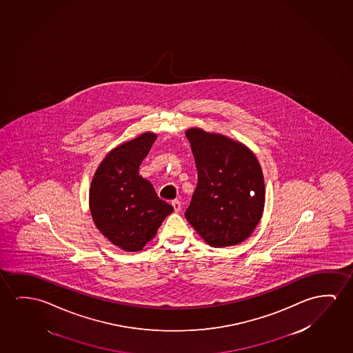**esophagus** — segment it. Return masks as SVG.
I'll list each match as a JSON object with an SVG mask.
<instances>
[{"label":"esophagus","instance_id":"obj_1","mask_svg":"<svg viewBox=\"0 0 353 353\" xmlns=\"http://www.w3.org/2000/svg\"><path fill=\"white\" fill-rule=\"evenodd\" d=\"M171 205L174 206V212H179L182 209V205H181V201H179V200H174Z\"/></svg>","mask_w":353,"mask_h":353}]
</instances>
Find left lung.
Masks as SVG:
<instances>
[{
	"mask_svg": "<svg viewBox=\"0 0 353 353\" xmlns=\"http://www.w3.org/2000/svg\"><path fill=\"white\" fill-rule=\"evenodd\" d=\"M198 170V184L185 219L214 248L245 241L260 222L265 182L259 160L244 144L230 138L185 131Z\"/></svg>",
	"mask_w": 353,
	"mask_h": 353,
	"instance_id": "obj_1",
	"label": "left lung"
}]
</instances>
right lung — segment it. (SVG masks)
I'll return each mask as SVG.
<instances>
[{"label": "right lung", "instance_id": "add662e5", "mask_svg": "<svg viewBox=\"0 0 353 353\" xmlns=\"http://www.w3.org/2000/svg\"><path fill=\"white\" fill-rule=\"evenodd\" d=\"M155 139V133L145 132L112 149L91 182L90 210L94 225L125 251L142 250L174 211L138 174Z\"/></svg>", "mask_w": 353, "mask_h": 353}]
</instances>
